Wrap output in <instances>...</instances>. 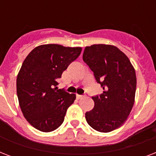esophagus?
<instances>
[{
	"instance_id": "esophagus-1",
	"label": "esophagus",
	"mask_w": 156,
	"mask_h": 156,
	"mask_svg": "<svg viewBox=\"0 0 156 156\" xmlns=\"http://www.w3.org/2000/svg\"><path fill=\"white\" fill-rule=\"evenodd\" d=\"M83 97H85V95H77V98H78V99H83Z\"/></svg>"
}]
</instances>
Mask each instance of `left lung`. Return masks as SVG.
<instances>
[{
  "label": "left lung",
  "instance_id": "1",
  "mask_svg": "<svg viewBox=\"0 0 156 156\" xmlns=\"http://www.w3.org/2000/svg\"><path fill=\"white\" fill-rule=\"evenodd\" d=\"M83 59L104 90L100 96L92 97L95 107L86 112V120L95 130L111 132L126 121L132 110L137 84L135 69L126 54L113 45L86 47Z\"/></svg>",
  "mask_w": 156,
  "mask_h": 156
}]
</instances>
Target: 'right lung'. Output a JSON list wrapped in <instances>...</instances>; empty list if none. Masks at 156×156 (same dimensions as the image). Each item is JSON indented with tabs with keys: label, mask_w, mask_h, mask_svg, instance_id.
Here are the masks:
<instances>
[{
	"label": "right lung",
	"mask_w": 156,
	"mask_h": 156,
	"mask_svg": "<svg viewBox=\"0 0 156 156\" xmlns=\"http://www.w3.org/2000/svg\"><path fill=\"white\" fill-rule=\"evenodd\" d=\"M81 52L80 47L43 44L23 61L17 76L18 102L24 117L38 130L51 132L63 123L76 95L58 89L57 80Z\"/></svg>",
	"instance_id": "right-lung-1"
}]
</instances>
